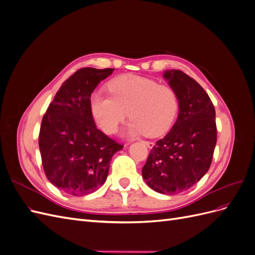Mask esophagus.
<instances>
[{"mask_svg": "<svg viewBox=\"0 0 255 255\" xmlns=\"http://www.w3.org/2000/svg\"><path fill=\"white\" fill-rule=\"evenodd\" d=\"M143 143H144L146 146H148V148H152V146L154 145V142L151 141V140H144Z\"/></svg>", "mask_w": 255, "mask_h": 255, "instance_id": "esophagus-1", "label": "esophagus"}]
</instances>
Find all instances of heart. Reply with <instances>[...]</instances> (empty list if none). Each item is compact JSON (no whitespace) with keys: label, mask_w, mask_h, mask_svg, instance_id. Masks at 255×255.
Wrapping results in <instances>:
<instances>
[{"label":"heart","mask_w":255,"mask_h":255,"mask_svg":"<svg viewBox=\"0 0 255 255\" xmlns=\"http://www.w3.org/2000/svg\"><path fill=\"white\" fill-rule=\"evenodd\" d=\"M109 95L94 92L90 111L103 132L114 134L129 115V135L159 136L171 128L179 112V96L173 87L137 75L112 80Z\"/></svg>","instance_id":"obj_1"}]
</instances>
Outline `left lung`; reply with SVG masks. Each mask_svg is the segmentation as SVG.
Instances as JSON below:
<instances>
[{
	"label": "left lung",
	"mask_w": 255,
	"mask_h": 255,
	"mask_svg": "<svg viewBox=\"0 0 255 255\" xmlns=\"http://www.w3.org/2000/svg\"><path fill=\"white\" fill-rule=\"evenodd\" d=\"M164 78L179 96L180 113L170 132L154 144L141 172L153 190L175 195L208 171L217 127L215 107L201 85L181 70H167Z\"/></svg>",
	"instance_id": "obj_1"
}]
</instances>
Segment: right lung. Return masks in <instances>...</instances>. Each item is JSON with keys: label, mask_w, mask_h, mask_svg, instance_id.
I'll use <instances>...</instances> for the list:
<instances>
[{"label": "right lung", "mask_w": 255, "mask_h": 255, "mask_svg": "<svg viewBox=\"0 0 255 255\" xmlns=\"http://www.w3.org/2000/svg\"><path fill=\"white\" fill-rule=\"evenodd\" d=\"M115 69L82 68L67 79L44 114L39 149L48 180L72 196L102 186L114 154L123 148L100 130L90 111V96Z\"/></svg>", "instance_id": "right-lung-1"}]
</instances>
